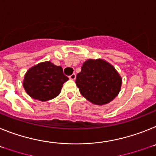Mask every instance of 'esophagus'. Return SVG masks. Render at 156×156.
I'll list each match as a JSON object with an SVG mask.
<instances>
[{
  "mask_svg": "<svg viewBox=\"0 0 156 156\" xmlns=\"http://www.w3.org/2000/svg\"><path fill=\"white\" fill-rule=\"evenodd\" d=\"M69 78H70V79H71V80H74L75 78H76V74L74 73V74H72L71 75H70V76H69Z\"/></svg>",
  "mask_w": 156,
  "mask_h": 156,
  "instance_id": "1",
  "label": "esophagus"
}]
</instances>
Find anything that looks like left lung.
<instances>
[{
  "label": "left lung",
  "instance_id": "1",
  "mask_svg": "<svg viewBox=\"0 0 156 156\" xmlns=\"http://www.w3.org/2000/svg\"><path fill=\"white\" fill-rule=\"evenodd\" d=\"M81 94L89 101L103 105L119 94L122 78L113 66L102 59H89L75 80Z\"/></svg>",
  "mask_w": 156,
  "mask_h": 156
}]
</instances>
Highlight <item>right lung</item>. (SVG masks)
<instances>
[{
  "instance_id": "1",
  "label": "right lung",
  "mask_w": 156,
  "mask_h": 156,
  "mask_svg": "<svg viewBox=\"0 0 156 156\" xmlns=\"http://www.w3.org/2000/svg\"><path fill=\"white\" fill-rule=\"evenodd\" d=\"M68 80L60 66L51 62L41 63L31 67L25 74L23 87L32 98L47 101L59 94L63 84Z\"/></svg>"
}]
</instances>
